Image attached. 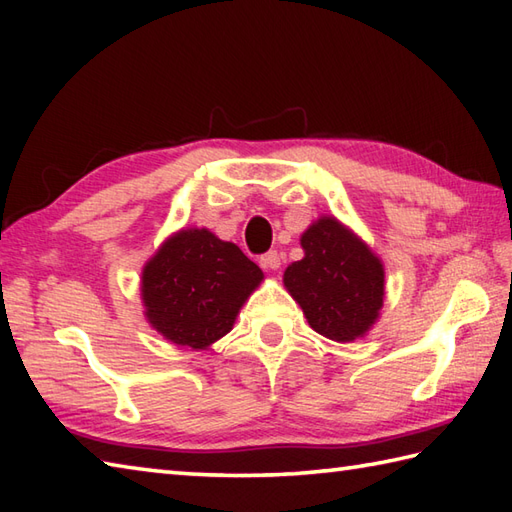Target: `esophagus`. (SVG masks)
<instances>
[{
	"label": "esophagus",
	"instance_id": "obj_1",
	"mask_svg": "<svg viewBox=\"0 0 512 512\" xmlns=\"http://www.w3.org/2000/svg\"><path fill=\"white\" fill-rule=\"evenodd\" d=\"M259 262H262V266L266 270H277L281 266V255L277 253V250H270V253L262 255V259H259Z\"/></svg>",
	"mask_w": 512,
	"mask_h": 512
}]
</instances>
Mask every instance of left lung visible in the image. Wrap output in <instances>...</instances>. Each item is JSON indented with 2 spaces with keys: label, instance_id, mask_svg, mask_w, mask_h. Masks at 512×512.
Returning <instances> with one entry per match:
<instances>
[{
  "label": "left lung",
  "instance_id": "left-lung-1",
  "mask_svg": "<svg viewBox=\"0 0 512 512\" xmlns=\"http://www.w3.org/2000/svg\"><path fill=\"white\" fill-rule=\"evenodd\" d=\"M303 259L284 273V286L310 328L336 343H352L374 328L385 299L380 257L334 215H321L301 235Z\"/></svg>",
  "mask_w": 512,
  "mask_h": 512
}]
</instances>
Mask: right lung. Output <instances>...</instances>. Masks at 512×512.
Segmentation results:
<instances>
[{
  "label": "right lung",
  "instance_id": "right-lung-1",
  "mask_svg": "<svg viewBox=\"0 0 512 512\" xmlns=\"http://www.w3.org/2000/svg\"><path fill=\"white\" fill-rule=\"evenodd\" d=\"M262 281V268L237 244L193 226L169 235L147 259L140 299L151 328L169 343L200 352L233 330Z\"/></svg>",
  "mask_w": 512,
  "mask_h": 512
}]
</instances>
